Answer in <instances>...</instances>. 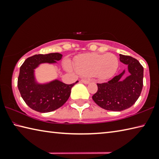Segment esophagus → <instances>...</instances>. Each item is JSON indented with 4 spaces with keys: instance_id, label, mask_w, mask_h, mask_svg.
<instances>
[{
    "instance_id": "34e87169",
    "label": "esophagus",
    "mask_w": 159,
    "mask_h": 159,
    "mask_svg": "<svg viewBox=\"0 0 159 159\" xmlns=\"http://www.w3.org/2000/svg\"><path fill=\"white\" fill-rule=\"evenodd\" d=\"M90 80H88V79H81V82L85 83V84H88V83H90Z\"/></svg>"
}]
</instances>
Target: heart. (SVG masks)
Wrapping results in <instances>:
<instances>
[{"label": "heart", "instance_id": "heart-1", "mask_svg": "<svg viewBox=\"0 0 159 159\" xmlns=\"http://www.w3.org/2000/svg\"><path fill=\"white\" fill-rule=\"evenodd\" d=\"M74 65L76 71L82 76L93 75L100 80H106L116 73L119 61L112 53L107 55L88 53L79 56L75 60ZM65 66L67 69H71L69 61H66Z\"/></svg>", "mask_w": 159, "mask_h": 159}]
</instances>
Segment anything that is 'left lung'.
<instances>
[{"instance_id":"obj_1","label":"left lung","mask_w":159,"mask_h":159,"mask_svg":"<svg viewBox=\"0 0 159 159\" xmlns=\"http://www.w3.org/2000/svg\"><path fill=\"white\" fill-rule=\"evenodd\" d=\"M119 56L120 61L128 65L130 75L121 80L125 73L123 70L108 82L97 83L98 90L93 96L98 106L109 111H121L130 108L138 100L143 87V66L130 56Z\"/></svg>"}]
</instances>
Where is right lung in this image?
Segmentation results:
<instances>
[{"label":"right lung","instance_id":"add662e5","mask_svg":"<svg viewBox=\"0 0 159 159\" xmlns=\"http://www.w3.org/2000/svg\"><path fill=\"white\" fill-rule=\"evenodd\" d=\"M62 55L49 53L35 55L26 59L20 69L17 87L25 103L35 111L50 112L61 107L69 99L71 90L77 81L67 85L55 79L47 83H39L35 77V69L41 64L57 63Z\"/></svg>","mask_w":159,"mask_h":159}]
</instances>
